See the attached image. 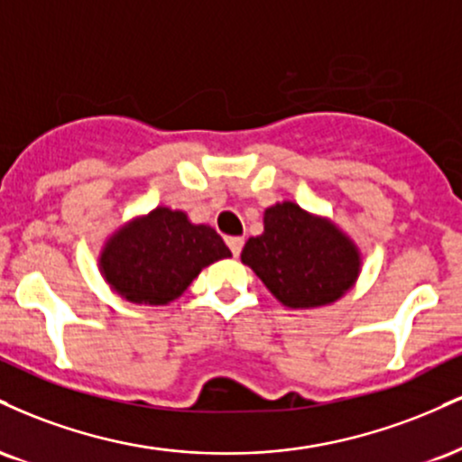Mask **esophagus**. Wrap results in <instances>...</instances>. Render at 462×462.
Returning a JSON list of instances; mask_svg holds the SVG:
<instances>
[{
	"label": "esophagus",
	"instance_id": "1",
	"mask_svg": "<svg viewBox=\"0 0 462 462\" xmlns=\"http://www.w3.org/2000/svg\"><path fill=\"white\" fill-rule=\"evenodd\" d=\"M243 238L241 236H230L227 238V247H230V252L235 254V256H238V254H241V249H243Z\"/></svg>",
	"mask_w": 462,
	"mask_h": 462
}]
</instances>
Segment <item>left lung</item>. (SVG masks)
Instances as JSON below:
<instances>
[{
	"instance_id": "1",
	"label": "left lung",
	"mask_w": 462,
	"mask_h": 462,
	"mask_svg": "<svg viewBox=\"0 0 462 462\" xmlns=\"http://www.w3.org/2000/svg\"><path fill=\"white\" fill-rule=\"evenodd\" d=\"M241 261L289 309L332 304L360 272L356 245L332 221L282 201L264 210V232L252 236Z\"/></svg>"
}]
</instances>
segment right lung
Returning a JSON list of instances; mask_svg holds the SVG:
<instances>
[{
    "instance_id": "1",
    "label": "right lung",
    "mask_w": 462,
    "mask_h": 462,
    "mask_svg": "<svg viewBox=\"0 0 462 462\" xmlns=\"http://www.w3.org/2000/svg\"><path fill=\"white\" fill-rule=\"evenodd\" d=\"M227 256L232 252L213 227L190 224L182 210L161 206L116 230L99 267L121 298L161 306L178 300L201 269Z\"/></svg>"
}]
</instances>
